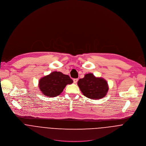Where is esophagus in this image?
I'll return each mask as SVG.
<instances>
[{"mask_svg": "<svg viewBox=\"0 0 146 146\" xmlns=\"http://www.w3.org/2000/svg\"><path fill=\"white\" fill-rule=\"evenodd\" d=\"M74 82L75 83H76L77 82H78V79H77V78H75V79H74Z\"/></svg>", "mask_w": 146, "mask_h": 146, "instance_id": "esophagus-1", "label": "esophagus"}]
</instances>
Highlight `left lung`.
<instances>
[{
	"label": "left lung",
	"instance_id": "1",
	"mask_svg": "<svg viewBox=\"0 0 146 146\" xmlns=\"http://www.w3.org/2000/svg\"><path fill=\"white\" fill-rule=\"evenodd\" d=\"M78 85L83 94L91 99H100L104 98L108 91L107 81L102 78H96L92 74H87L80 79Z\"/></svg>",
	"mask_w": 146,
	"mask_h": 146
}]
</instances>
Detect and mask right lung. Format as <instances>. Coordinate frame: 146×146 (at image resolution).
<instances>
[{"instance_id":"1","label":"right lung","mask_w":146,"mask_h":146,"mask_svg":"<svg viewBox=\"0 0 146 146\" xmlns=\"http://www.w3.org/2000/svg\"><path fill=\"white\" fill-rule=\"evenodd\" d=\"M72 83L73 80L68 75L54 71L39 80V87L44 95L52 98L59 95L66 85Z\"/></svg>"}]
</instances>
